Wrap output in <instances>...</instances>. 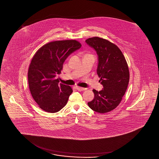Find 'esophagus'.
<instances>
[{
	"mask_svg": "<svg viewBox=\"0 0 159 159\" xmlns=\"http://www.w3.org/2000/svg\"><path fill=\"white\" fill-rule=\"evenodd\" d=\"M76 88L77 90H79V91H83V90H86V88H84L79 87V86H76Z\"/></svg>",
	"mask_w": 159,
	"mask_h": 159,
	"instance_id": "esophagus-1",
	"label": "esophagus"
}]
</instances>
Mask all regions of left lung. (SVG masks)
Wrapping results in <instances>:
<instances>
[{
    "label": "left lung",
    "mask_w": 159,
    "mask_h": 159,
    "mask_svg": "<svg viewBox=\"0 0 159 159\" xmlns=\"http://www.w3.org/2000/svg\"><path fill=\"white\" fill-rule=\"evenodd\" d=\"M86 43L98 55L97 74L103 86L99 92L92 90L94 99L88 104L96 112L107 113L120 105L125 93L129 80L128 64L118 47L107 39L95 37L87 39Z\"/></svg>",
    "instance_id": "8db88e82"
}]
</instances>
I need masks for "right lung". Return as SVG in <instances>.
Here are the masks:
<instances>
[{"label": "right lung", "mask_w": 159, "mask_h": 159, "mask_svg": "<svg viewBox=\"0 0 159 159\" xmlns=\"http://www.w3.org/2000/svg\"><path fill=\"white\" fill-rule=\"evenodd\" d=\"M82 44L75 39L50 42L39 48L32 57L28 72L29 88L33 99L43 111L55 113L67 104L71 88L56 79L65 60Z\"/></svg>", "instance_id": "right-lung-1"}]
</instances>
